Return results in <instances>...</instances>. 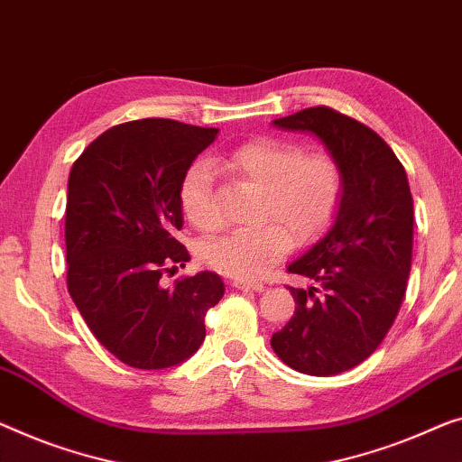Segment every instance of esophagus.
Here are the masks:
<instances>
[{
	"instance_id": "obj_1",
	"label": "esophagus",
	"mask_w": 462,
	"mask_h": 462,
	"mask_svg": "<svg viewBox=\"0 0 462 462\" xmlns=\"http://www.w3.org/2000/svg\"><path fill=\"white\" fill-rule=\"evenodd\" d=\"M234 288H238V291H254V292H261L265 291V284H261V282H246V280H234L232 282Z\"/></svg>"
}]
</instances>
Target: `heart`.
Masks as SVG:
<instances>
[{"mask_svg":"<svg viewBox=\"0 0 462 462\" xmlns=\"http://www.w3.org/2000/svg\"><path fill=\"white\" fill-rule=\"evenodd\" d=\"M228 168L263 190L259 228L234 230L201 245V259L219 273L254 280L280 261L292 245L319 238L338 216L346 176L332 153H307L294 141L261 136L238 144ZM178 201L195 228H217L209 162H192L180 178Z\"/></svg>","mask_w":462,"mask_h":462,"instance_id":"1","label":"heart"}]
</instances>
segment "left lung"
Returning <instances> with one entry per match:
<instances>
[{"label":"left lung","mask_w":462,"mask_h":462,"mask_svg":"<svg viewBox=\"0 0 462 462\" xmlns=\"http://www.w3.org/2000/svg\"><path fill=\"white\" fill-rule=\"evenodd\" d=\"M273 124L319 136L346 176L334 226L288 265L315 286H288L297 307L272 336L288 367L336 375L374 355L401 311L412 257L407 171L380 134L332 107H307Z\"/></svg>","instance_id":"obj_1"}]
</instances>
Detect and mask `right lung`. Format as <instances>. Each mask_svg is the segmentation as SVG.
I'll list each match as a JSON object with an SVG mask.
<instances>
[{
	"instance_id": "obj_1",
	"label": "right lung",
	"mask_w": 462,
	"mask_h": 462,
	"mask_svg": "<svg viewBox=\"0 0 462 462\" xmlns=\"http://www.w3.org/2000/svg\"><path fill=\"white\" fill-rule=\"evenodd\" d=\"M217 128L165 118L124 122L99 134L68 178V292L116 359L165 369L205 338V315L224 297L217 273L162 278L190 259L182 228L180 178Z\"/></svg>"
}]
</instances>
